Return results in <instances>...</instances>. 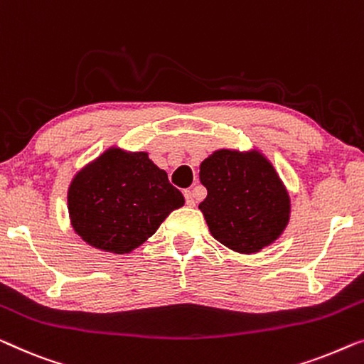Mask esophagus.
<instances>
[{
	"label": "esophagus",
	"mask_w": 364,
	"mask_h": 364,
	"mask_svg": "<svg viewBox=\"0 0 364 364\" xmlns=\"http://www.w3.org/2000/svg\"><path fill=\"white\" fill-rule=\"evenodd\" d=\"M183 197H186V202H187L188 207H193V205H195L193 193L191 191H186V192H183Z\"/></svg>",
	"instance_id": "esophagus-1"
}]
</instances>
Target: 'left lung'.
I'll list each match as a JSON object with an SVG mask.
<instances>
[{"label": "left lung", "instance_id": "8db88e82", "mask_svg": "<svg viewBox=\"0 0 364 364\" xmlns=\"http://www.w3.org/2000/svg\"><path fill=\"white\" fill-rule=\"evenodd\" d=\"M207 198L198 205L212 236L241 255L261 251L286 230L291 198L259 151L218 149L200 164Z\"/></svg>", "mask_w": 364, "mask_h": 364}]
</instances>
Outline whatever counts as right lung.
<instances>
[{
  "instance_id": "1",
  "label": "right lung",
  "mask_w": 364,
  "mask_h": 364,
  "mask_svg": "<svg viewBox=\"0 0 364 364\" xmlns=\"http://www.w3.org/2000/svg\"><path fill=\"white\" fill-rule=\"evenodd\" d=\"M72 228L102 251L124 255L156 233L183 195L147 152L109 147L77 172L67 193Z\"/></svg>"
}]
</instances>
